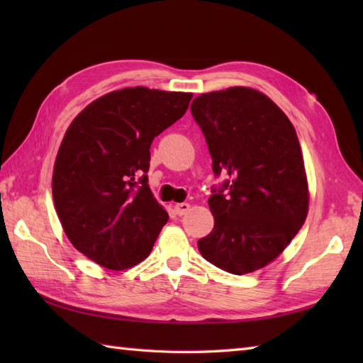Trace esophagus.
I'll list each match as a JSON object with an SVG mask.
<instances>
[{
  "label": "esophagus",
  "instance_id": "obj_1",
  "mask_svg": "<svg viewBox=\"0 0 363 363\" xmlns=\"http://www.w3.org/2000/svg\"><path fill=\"white\" fill-rule=\"evenodd\" d=\"M190 211V204L189 203H179V204H174V212L179 215H186Z\"/></svg>",
  "mask_w": 363,
  "mask_h": 363
}]
</instances>
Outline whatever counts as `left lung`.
<instances>
[{
	"instance_id": "obj_1",
	"label": "left lung",
	"mask_w": 363,
	"mask_h": 363,
	"mask_svg": "<svg viewBox=\"0 0 363 363\" xmlns=\"http://www.w3.org/2000/svg\"><path fill=\"white\" fill-rule=\"evenodd\" d=\"M190 109L215 174L229 176L209 198L215 225L198 250L225 272L252 273L281 256L309 212L296 130L272 99L251 87L201 94Z\"/></svg>"
}]
</instances>
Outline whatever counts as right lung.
<instances>
[{
    "instance_id": "add662e5",
    "label": "right lung",
    "mask_w": 363,
    "mask_h": 363,
    "mask_svg": "<svg viewBox=\"0 0 363 363\" xmlns=\"http://www.w3.org/2000/svg\"><path fill=\"white\" fill-rule=\"evenodd\" d=\"M191 94L148 87L113 90L70 123L52 169V199L76 250L104 268L150 256L168 213L148 186L150 148L186 113Z\"/></svg>"
}]
</instances>
